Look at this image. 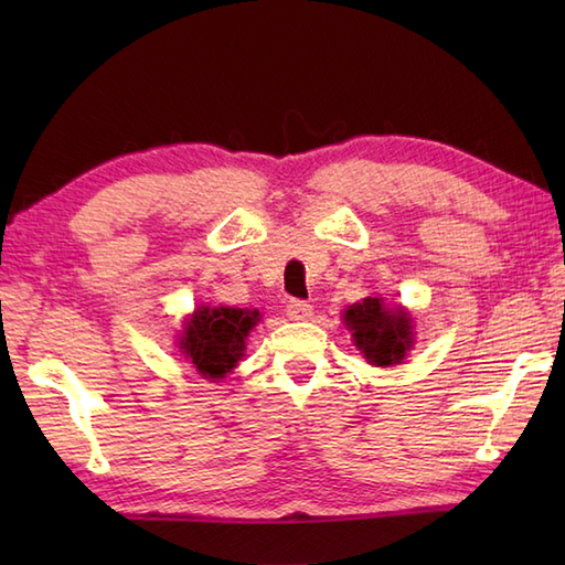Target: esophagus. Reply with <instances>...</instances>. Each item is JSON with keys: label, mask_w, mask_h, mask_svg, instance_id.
I'll return each instance as SVG.
<instances>
[{"label": "esophagus", "mask_w": 565, "mask_h": 565, "mask_svg": "<svg viewBox=\"0 0 565 565\" xmlns=\"http://www.w3.org/2000/svg\"><path fill=\"white\" fill-rule=\"evenodd\" d=\"M286 316H289L291 320H308L310 316H313V306H310L308 301H301V298H291V301L286 303Z\"/></svg>", "instance_id": "34e87169"}]
</instances>
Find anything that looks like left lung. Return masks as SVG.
Masks as SVG:
<instances>
[{
    "label": "left lung",
    "mask_w": 565,
    "mask_h": 565,
    "mask_svg": "<svg viewBox=\"0 0 565 565\" xmlns=\"http://www.w3.org/2000/svg\"><path fill=\"white\" fill-rule=\"evenodd\" d=\"M344 326L371 364H401L413 344V326L403 310H391L381 298H364L344 310Z\"/></svg>",
    "instance_id": "1"
}]
</instances>
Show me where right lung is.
I'll return each mask as SVG.
<instances>
[{
  "mask_svg": "<svg viewBox=\"0 0 565 565\" xmlns=\"http://www.w3.org/2000/svg\"><path fill=\"white\" fill-rule=\"evenodd\" d=\"M257 310L201 308L186 320L182 350L206 379H221L245 352L249 330L257 326Z\"/></svg>",
  "mask_w": 565,
  "mask_h": 565,
  "instance_id": "right-lung-1",
  "label": "right lung"
}]
</instances>
